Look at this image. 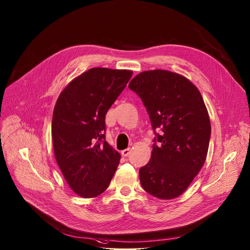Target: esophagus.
I'll list each match as a JSON object with an SVG mask.
<instances>
[{"label": "esophagus", "mask_w": 250, "mask_h": 250, "mask_svg": "<svg viewBox=\"0 0 250 250\" xmlns=\"http://www.w3.org/2000/svg\"><path fill=\"white\" fill-rule=\"evenodd\" d=\"M130 152H131V148H126V149H124V150L121 151V154H122V156L127 157V156H129Z\"/></svg>", "instance_id": "1"}]
</instances>
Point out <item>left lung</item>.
Returning a JSON list of instances; mask_svg holds the SVG:
<instances>
[{
    "label": "left lung",
    "mask_w": 250,
    "mask_h": 250,
    "mask_svg": "<svg viewBox=\"0 0 250 250\" xmlns=\"http://www.w3.org/2000/svg\"><path fill=\"white\" fill-rule=\"evenodd\" d=\"M129 88L142 99L155 134L150 161L140 169L142 187L155 197L175 198L207 157L211 123L203 98L187 78L161 69L137 75Z\"/></svg>",
    "instance_id": "left-lung-1"
}]
</instances>
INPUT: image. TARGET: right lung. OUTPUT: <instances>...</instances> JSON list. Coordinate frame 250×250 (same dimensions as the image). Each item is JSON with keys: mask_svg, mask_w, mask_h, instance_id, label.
I'll return each mask as SVG.
<instances>
[{"mask_svg": "<svg viewBox=\"0 0 250 250\" xmlns=\"http://www.w3.org/2000/svg\"><path fill=\"white\" fill-rule=\"evenodd\" d=\"M133 72L91 68L60 94L53 112L52 138L57 163L73 191L90 198L107 189L120 154L106 142L108 108Z\"/></svg>", "mask_w": 250, "mask_h": 250, "instance_id": "add662e5", "label": "right lung"}]
</instances>
